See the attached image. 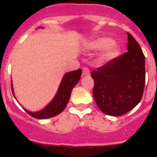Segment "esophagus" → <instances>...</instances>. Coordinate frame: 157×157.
I'll use <instances>...</instances> for the list:
<instances>
[{"mask_svg": "<svg viewBox=\"0 0 157 157\" xmlns=\"http://www.w3.org/2000/svg\"><path fill=\"white\" fill-rule=\"evenodd\" d=\"M90 69H89L88 67H84L82 68L83 75H90Z\"/></svg>", "mask_w": 157, "mask_h": 157, "instance_id": "34e87169", "label": "esophagus"}]
</instances>
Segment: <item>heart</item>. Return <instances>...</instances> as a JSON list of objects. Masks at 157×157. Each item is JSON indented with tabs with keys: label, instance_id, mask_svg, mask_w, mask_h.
Instances as JSON below:
<instances>
[{
	"label": "heart",
	"instance_id": "obj_1",
	"mask_svg": "<svg viewBox=\"0 0 157 157\" xmlns=\"http://www.w3.org/2000/svg\"><path fill=\"white\" fill-rule=\"evenodd\" d=\"M89 48L92 50H101L98 56V61L106 63L116 59L120 52L119 45L109 37H99L91 41Z\"/></svg>",
	"mask_w": 157,
	"mask_h": 157
}]
</instances>
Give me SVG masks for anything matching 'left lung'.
<instances>
[{
    "instance_id": "1",
    "label": "left lung",
    "mask_w": 157,
    "mask_h": 157,
    "mask_svg": "<svg viewBox=\"0 0 157 157\" xmlns=\"http://www.w3.org/2000/svg\"><path fill=\"white\" fill-rule=\"evenodd\" d=\"M127 52L91 72L93 96L98 108L112 116H123L141 100L145 82V56L127 33Z\"/></svg>"
}]
</instances>
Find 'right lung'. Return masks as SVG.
Listing matches in <instances>:
<instances>
[{
	"mask_svg": "<svg viewBox=\"0 0 157 157\" xmlns=\"http://www.w3.org/2000/svg\"><path fill=\"white\" fill-rule=\"evenodd\" d=\"M81 75V69H78L76 71L66 73L63 76L61 82H60V85H59L55 98H53V100L51 101L50 103L45 107V109L36 112H30V111H27L24 109L25 111L32 117L39 119V120L48 119V118L53 117V116L59 115L60 112H63L65 107L67 105V102L70 99L71 90H73L75 86L78 82ZM11 86H12V94L14 95L12 83H11ZM14 97H15V95H14Z\"/></svg>",
	"mask_w": 157,
	"mask_h": 157,
	"instance_id": "right-lung-1",
	"label": "right lung"
}]
</instances>
